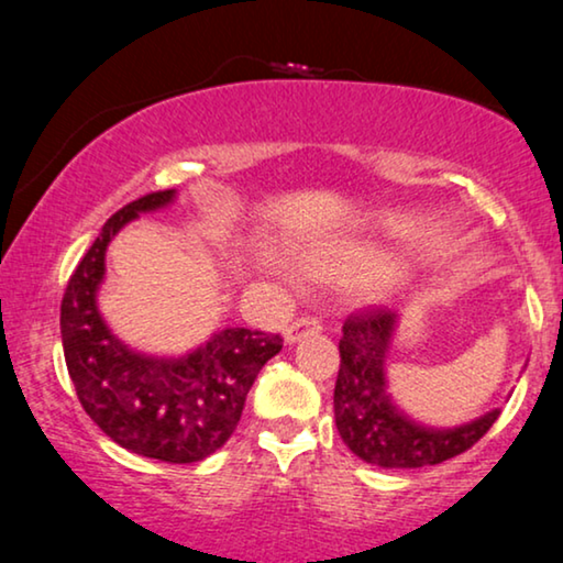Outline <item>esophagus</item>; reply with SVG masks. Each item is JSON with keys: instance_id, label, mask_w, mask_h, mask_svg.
<instances>
[{"instance_id": "1", "label": "esophagus", "mask_w": 563, "mask_h": 563, "mask_svg": "<svg viewBox=\"0 0 563 563\" xmlns=\"http://www.w3.org/2000/svg\"><path fill=\"white\" fill-rule=\"evenodd\" d=\"M320 330H322L320 320H318V318H310V314H305V318H297V320L291 322V325L287 328V333H284V341H287V343L291 345V343L302 341V338H307V335L320 333Z\"/></svg>"}]
</instances>
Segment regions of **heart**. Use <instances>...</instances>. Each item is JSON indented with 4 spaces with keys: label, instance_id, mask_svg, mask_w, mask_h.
I'll list each match as a JSON object with an SVG mask.
<instances>
[{
    "label": "heart",
    "instance_id": "1",
    "mask_svg": "<svg viewBox=\"0 0 563 563\" xmlns=\"http://www.w3.org/2000/svg\"><path fill=\"white\" fill-rule=\"evenodd\" d=\"M302 266L314 279H351V276L372 272L374 266H379V253L353 243L320 245V249L307 253Z\"/></svg>",
    "mask_w": 563,
    "mask_h": 563
}]
</instances>
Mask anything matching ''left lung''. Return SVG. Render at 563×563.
<instances>
[{
	"label": "left lung",
	"mask_w": 563,
	"mask_h": 563,
	"mask_svg": "<svg viewBox=\"0 0 563 563\" xmlns=\"http://www.w3.org/2000/svg\"><path fill=\"white\" fill-rule=\"evenodd\" d=\"M399 314L364 310L343 322L341 368L335 379V426L343 443L382 468H420L443 464L472 449L495 426L499 410L466 426L430 428L399 410L387 391V358Z\"/></svg>",
	"instance_id": "left-lung-1"
}]
</instances>
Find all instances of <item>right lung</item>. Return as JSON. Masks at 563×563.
<instances>
[{
  "label": "right lung",
  "mask_w": 563,
  "mask_h": 563,
  "mask_svg": "<svg viewBox=\"0 0 563 563\" xmlns=\"http://www.w3.org/2000/svg\"><path fill=\"white\" fill-rule=\"evenodd\" d=\"M176 189L122 207L84 253L60 302V341L76 397L114 443L166 464H195L228 443L245 397L282 335L222 328L179 358L137 353L107 328L97 307L107 245L130 220L172 205Z\"/></svg>",
  "instance_id": "right-lung-1"
}]
</instances>
